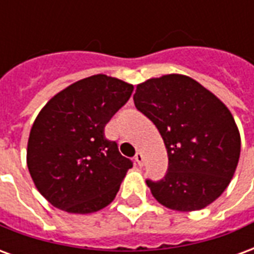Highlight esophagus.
Returning a JSON list of instances; mask_svg holds the SVG:
<instances>
[{
    "label": "esophagus",
    "mask_w": 254,
    "mask_h": 254,
    "mask_svg": "<svg viewBox=\"0 0 254 254\" xmlns=\"http://www.w3.org/2000/svg\"><path fill=\"white\" fill-rule=\"evenodd\" d=\"M134 160H136V163H137L138 166L143 165L144 158H143V155H141V152H137V154L134 155Z\"/></svg>",
    "instance_id": "esophagus-1"
}]
</instances>
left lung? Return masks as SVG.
<instances>
[{
    "mask_svg": "<svg viewBox=\"0 0 254 254\" xmlns=\"http://www.w3.org/2000/svg\"><path fill=\"white\" fill-rule=\"evenodd\" d=\"M133 100L158 127L169 156L165 177L145 180L152 196L185 212L215 201L229 187L240 159V132L229 109L182 74L138 84Z\"/></svg>",
    "mask_w": 254,
    "mask_h": 254,
    "instance_id": "8db88e82",
    "label": "left lung"
}]
</instances>
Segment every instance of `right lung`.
Returning a JSON list of instances; mask_svg holds the SVG:
<instances>
[{
    "label": "right lung",
    "instance_id": "add662e5",
    "mask_svg": "<svg viewBox=\"0 0 254 254\" xmlns=\"http://www.w3.org/2000/svg\"><path fill=\"white\" fill-rule=\"evenodd\" d=\"M132 92V84L95 74L61 91L38 114L27 165L38 190L54 207L91 213L114 200L133 162L106 138L105 127Z\"/></svg>",
    "mask_w": 254,
    "mask_h": 254
}]
</instances>
